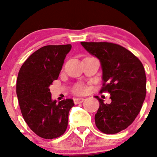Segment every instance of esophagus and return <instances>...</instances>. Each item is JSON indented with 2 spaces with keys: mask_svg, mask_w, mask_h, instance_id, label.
Here are the masks:
<instances>
[{
  "mask_svg": "<svg viewBox=\"0 0 157 157\" xmlns=\"http://www.w3.org/2000/svg\"><path fill=\"white\" fill-rule=\"evenodd\" d=\"M83 101H84V98H82V97H77V98H75V100H74V102H75V104L82 103Z\"/></svg>",
  "mask_w": 157,
  "mask_h": 157,
  "instance_id": "obj_1",
  "label": "esophagus"
}]
</instances>
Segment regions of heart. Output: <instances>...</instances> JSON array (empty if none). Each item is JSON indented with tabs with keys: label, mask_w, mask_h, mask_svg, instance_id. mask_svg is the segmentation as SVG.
I'll list each match as a JSON object with an SVG mask.
<instances>
[{
	"label": "heart",
	"mask_w": 157,
	"mask_h": 157,
	"mask_svg": "<svg viewBox=\"0 0 157 157\" xmlns=\"http://www.w3.org/2000/svg\"><path fill=\"white\" fill-rule=\"evenodd\" d=\"M86 91V89L82 85H77L76 87L75 88V92L76 94H84Z\"/></svg>",
	"instance_id": "b5f03b06"
}]
</instances>
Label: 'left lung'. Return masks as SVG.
Wrapping results in <instances>:
<instances>
[{
	"instance_id": "8db88e82",
	"label": "left lung",
	"mask_w": 157,
	"mask_h": 157,
	"mask_svg": "<svg viewBox=\"0 0 157 157\" xmlns=\"http://www.w3.org/2000/svg\"><path fill=\"white\" fill-rule=\"evenodd\" d=\"M85 49L99 59L103 85L100 92L109 91L111 102H100L95 124L102 133L113 134L127 128L134 121L146 94V76L143 65L130 51L107 42H81Z\"/></svg>"
}]
</instances>
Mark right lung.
<instances>
[{
  "label": "right lung",
  "instance_id": "obj_1",
  "mask_svg": "<svg viewBox=\"0 0 157 157\" xmlns=\"http://www.w3.org/2000/svg\"><path fill=\"white\" fill-rule=\"evenodd\" d=\"M71 44L45 46L34 52L20 69L16 92L23 117L37 136L59 137L68 126L73 100L57 102L52 99L49 86L58 78Z\"/></svg>",
  "mask_w": 157,
  "mask_h": 157
}]
</instances>
